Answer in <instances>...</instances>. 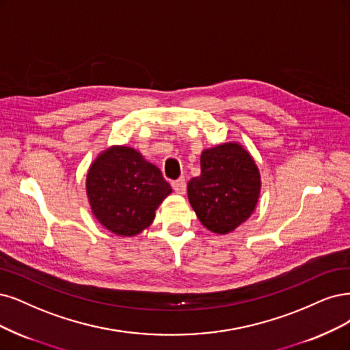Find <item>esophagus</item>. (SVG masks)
I'll return each instance as SVG.
<instances>
[{"instance_id": "obj_1", "label": "esophagus", "mask_w": 350, "mask_h": 350, "mask_svg": "<svg viewBox=\"0 0 350 350\" xmlns=\"http://www.w3.org/2000/svg\"><path fill=\"white\" fill-rule=\"evenodd\" d=\"M172 188L176 192V194H185L187 191V183H185V178H179L172 183Z\"/></svg>"}]
</instances>
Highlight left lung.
I'll use <instances>...</instances> for the list:
<instances>
[{"label":"left lung","instance_id":"left-lung-1","mask_svg":"<svg viewBox=\"0 0 350 350\" xmlns=\"http://www.w3.org/2000/svg\"><path fill=\"white\" fill-rule=\"evenodd\" d=\"M187 189L202 226L213 233L227 234L255 210L260 175L243 146L224 143L201 153V175L192 178Z\"/></svg>","mask_w":350,"mask_h":350}]
</instances>
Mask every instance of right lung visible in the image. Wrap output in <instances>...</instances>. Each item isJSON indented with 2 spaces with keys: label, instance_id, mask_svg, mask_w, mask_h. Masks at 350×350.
Here are the masks:
<instances>
[{
  "label": "right lung",
  "instance_id": "right-lung-1",
  "mask_svg": "<svg viewBox=\"0 0 350 350\" xmlns=\"http://www.w3.org/2000/svg\"><path fill=\"white\" fill-rule=\"evenodd\" d=\"M171 192L159 167L127 146L104 150L87 174L95 219L118 236H136L149 227L156 208Z\"/></svg>",
  "mask_w": 350,
  "mask_h": 350
}]
</instances>
